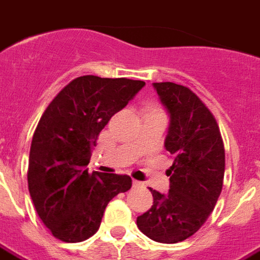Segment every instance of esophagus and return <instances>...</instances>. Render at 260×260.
<instances>
[{"instance_id":"esophagus-1","label":"esophagus","mask_w":260,"mask_h":260,"mask_svg":"<svg viewBox=\"0 0 260 260\" xmlns=\"http://www.w3.org/2000/svg\"><path fill=\"white\" fill-rule=\"evenodd\" d=\"M132 184H134L135 188H143V187H144V183H143V181H139V180H134L132 181Z\"/></svg>"}]
</instances>
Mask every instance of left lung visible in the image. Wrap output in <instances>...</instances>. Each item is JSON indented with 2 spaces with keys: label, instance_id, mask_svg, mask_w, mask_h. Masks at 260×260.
I'll return each instance as SVG.
<instances>
[{
  "label": "left lung",
  "instance_id": "1",
  "mask_svg": "<svg viewBox=\"0 0 260 260\" xmlns=\"http://www.w3.org/2000/svg\"><path fill=\"white\" fill-rule=\"evenodd\" d=\"M171 115L164 147L174 159L167 171L170 191L149 188L153 206L137 218V227L159 243H179L204 224L214 210L224 179V144L214 115L189 88L153 82Z\"/></svg>",
  "mask_w": 260,
  "mask_h": 260
}]
</instances>
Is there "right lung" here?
<instances>
[{"label": "right lung", "mask_w": 260, "mask_h": 260, "mask_svg": "<svg viewBox=\"0 0 260 260\" xmlns=\"http://www.w3.org/2000/svg\"><path fill=\"white\" fill-rule=\"evenodd\" d=\"M145 85L129 79L81 76L57 93L31 139L27 188L42 223L61 242L97 233L105 207L132 185L128 175L89 174L92 149L116 112Z\"/></svg>", "instance_id": "1"}]
</instances>
